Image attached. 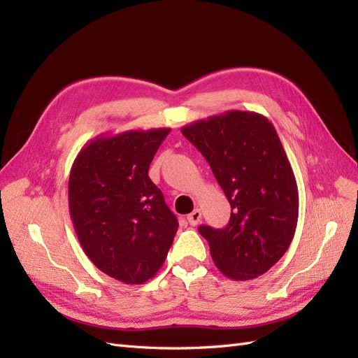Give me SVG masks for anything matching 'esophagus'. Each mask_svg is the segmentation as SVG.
I'll use <instances>...</instances> for the list:
<instances>
[{
    "instance_id": "1",
    "label": "esophagus",
    "mask_w": 358,
    "mask_h": 358,
    "mask_svg": "<svg viewBox=\"0 0 358 358\" xmlns=\"http://www.w3.org/2000/svg\"><path fill=\"white\" fill-rule=\"evenodd\" d=\"M187 220H188V222H189L191 225H197V224L200 222V220H201V212H200V209H194V210L187 216Z\"/></svg>"
}]
</instances>
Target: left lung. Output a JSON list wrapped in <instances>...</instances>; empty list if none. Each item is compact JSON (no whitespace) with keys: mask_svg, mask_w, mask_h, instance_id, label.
<instances>
[{"mask_svg":"<svg viewBox=\"0 0 358 358\" xmlns=\"http://www.w3.org/2000/svg\"><path fill=\"white\" fill-rule=\"evenodd\" d=\"M209 162L231 206L224 229L200 225L220 272L249 280L273 267L291 245L299 189L272 122L255 112L229 110L182 127Z\"/></svg>","mask_w":358,"mask_h":358,"instance_id":"obj_1","label":"left lung"}]
</instances>
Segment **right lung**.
Returning <instances> with one entry per match:
<instances>
[{
	"mask_svg": "<svg viewBox=\"0 0 358 358\" xmlns=\"http://www.w3.org/2000/svg\"><path fill=\"white\" fill-rule=\"evenodd\" d=\"M170 128L99 136L76 157L69 208L83 252L103 273L143 284L164 264L178 220L148 176Z\"/></svg>",
	"mask_w": 358,
	"mask_h": 358,
	"instance_id": "add662e5",
	"label": "right lung"
}]
</instances>
